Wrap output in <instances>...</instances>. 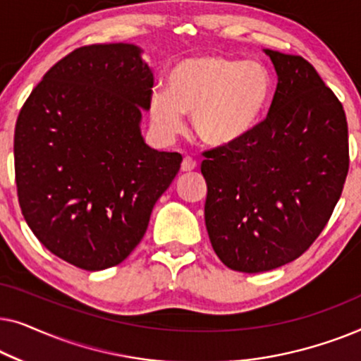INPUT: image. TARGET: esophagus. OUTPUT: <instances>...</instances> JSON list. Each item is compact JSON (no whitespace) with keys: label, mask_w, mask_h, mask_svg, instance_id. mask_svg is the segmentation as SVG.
Listing matches in <instances>:
<instances>
[{"label":"esophagus","mask_w":361,"mask_h":361,"mask_svg":"<svg viewBox=\"0 0 361 361\" xmlns=\"http://www.w3.org/2000/svg\"><path fill=\"white\" fill-rule=\"evenodd\" d=\"M195 167H197V162L192 159L190 156H185L184 161H182V164H180V171L182 172H190V171H194Z\"/></svg>","instance_id":"34e87169"}]
</instances>
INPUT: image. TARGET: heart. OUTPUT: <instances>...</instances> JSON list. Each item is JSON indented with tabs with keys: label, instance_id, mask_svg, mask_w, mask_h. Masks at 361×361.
<instances>
[{
	"label": "heart",
	"instance_id": "b5f03b06",
	"mask_svg": "<svg viewBox=\"0 0 361 361\" xmlns=\"http://www.w3.org/2000/svg\"><path fill=\"white\" fill-rule=\"evenodd\" d=\"M166 85L167 92L151 95L154 126L174 136L184 128V113H192L197 136L210 146L231 145L248 135L273 93V78L263 63L214 54L182 59L167 73Z\"/></svg>",
	"mask_w": 361,
	"mask_h": 361
}]
</instances>
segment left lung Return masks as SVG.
<instances>
[{
	"instance_id": "8db88e82",
	"label": "left lung",
	"mask_w": 361,
	"mask_h": 361,
	"mask_svg": "<svg viewBox=\"0 0 361 361\" xmlns=\"http://www.w3.org/2000/svg\"><path fill=\"white\" fill-rule=\"evenodd\" d=\"M266 54L278 72L268 115L241 140L202 152L210 243L241 273L304 255L332 216L350 166L335 93L304 57Z\"/></svg>"
}]
</instances>
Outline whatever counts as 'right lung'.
Instances as JSON below:
<instances>
[{"mask_svg":"<svg viewBox=\"0 0 361 361\" xmlns=\"http://www.w3.org/2000/svg\"><path fill=\"white\" fill-rule=\"evenodd\" d=\"M133 44L78 47L49 68L19 111L14 174L37 240L80 269L120 264L142 240L179 152L145 145L154 78Z\"/></svg>","mask_w":361,"mask_h":361,"instance_id":"right-lung-1","label":"right lung"}]
</instances>
